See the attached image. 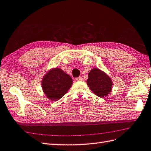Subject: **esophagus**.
Returning a JSON list of instances; mask_svg holds the SVG:
<instances>
[{"instance_id": "34e87169", "label": "esophagus", "mask_w": 151, "mask_h": 151, "mask_svg": "<svg viewBox=\"0 0 151 151\" xmlns=\"http://www.w3.org/2000/svg\"><path fill=\"white\" fill-rule=\"evenodd\" d=\"M76 80L77 81H82V76H79V77L76 78Z\"/></svg>"}]
</instances>
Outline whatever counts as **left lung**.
<instances>
[{
  "mask_svg": "<svg viewBox=\"0 0 151 151\" xmlns=\"http://www.w3.org/2000/svg\"><path fill=\"white\" fill-rule=\"evenodd\" d=\"M87 84L96 96L104 97L111 91L113 82L107 74L96 68L91 69L88 73Z\"/></svg>",
  "mask_w": 151,
  "mask_h": 151,
  "instance_id": "8db88e82",
  "label": "left lung"
}]
</instances>
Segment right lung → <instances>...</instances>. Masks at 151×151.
Wrapping results in <instances>:
<instances>
[{
    "mask_svg": "<svg viewBox=\"0 0 151 151\" xmlns=\"http://www.w3.org/2000/svg\"><path fill=\"white\" fill-rule=\"evenodd\" d=\"M72 84L71 77L60 68L50 69L44 76L42 81L44 93L52 101L60 99Z\"/></svg>",
    "mask_w": 151,
    "mask_h": 151,
    "instance_id": "obj_1",
    "label": "right lung"
}]
</instances>
